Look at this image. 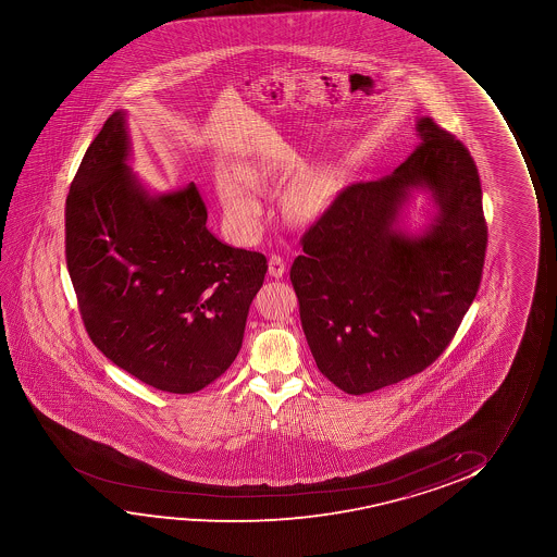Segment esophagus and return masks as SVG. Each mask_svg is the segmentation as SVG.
<instances>
[{
    "label": "esophagus",
    "instance_id": "1",
    "mask_svg": "<svg viewBox=\"0 0 557 557\" xmlns=\"http://www.w3.org/2000/svg\"><path fill=\"white\" fill-rule=\"evenodd\" d=\"M285 270H287V264H285L283 257L272 255L270 260H268V274L272 275V277H282L285 274Z\"/></svg>",
    "mask_w": 557,
    "mask_h": 557
}]
</instances>
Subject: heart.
Returning <instances> with one entry per match:
<instances>
[{
	"label": "heart",
	"instance_id": "obj_1",
	"mask_svg": "<svg viewBox=\"0 0 557 557\" xmlns=\"http://www.w3.org/2000/svg\"><path fill=\"white\" fill-rule=\"evenodd\" d=\"M260 183H262V171L257 168L242 169V173L239 171H222L219 175V194H221L222 206L230 214V219L242 228H255L260 214H262L259 191L255 188ZM321 199H323V190H321L320 181L306 178L293 194L290 209L302 216L312 214L321 206Z\"/></svg>",
	"mask_w": 557,
	"mask_h": 557
}]
</instances>
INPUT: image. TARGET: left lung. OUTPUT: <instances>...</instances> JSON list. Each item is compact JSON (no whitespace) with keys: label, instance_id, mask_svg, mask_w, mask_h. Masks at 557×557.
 I'll return each instance as SVG.
<instances>
[{"label":"left lung","instance_id":"obj_1","mask_svg":"<svg viewBox=\"0 0 557 557\" xmlns=\"http://www.w3.org/2000/svg\"><path fill=\"white\" fill-rule=\"evenodd\" d=\"M417 131L422 143L392 175L338 191L290 267L315 366L351 396L432 366L480 289L487 222L475 161L432 117ZM412 187L441 209L419 238L395 226Z\"/></svg>","mask_w":557,"mask_h":557}]
</instances>
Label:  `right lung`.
<instances>
[{
    "label": "right lung",
    "mask_w": 557,
    "mask_h": 557,
    "mask_svg": "<svg viewBox=\"0 0 557 557\" xmlns=\"http://www.w3.org/2000/svg\"><path fill=\"white\" fill-rule=\"evenodd\" d=\"M125 114L87 148L66 198V264L92 344L152 388L194 394L244 343L267 257L207 230L196 184L150 196L127 168Z\"/></svg>",
    "instance_id": "add662e5"
}]
</instances>
